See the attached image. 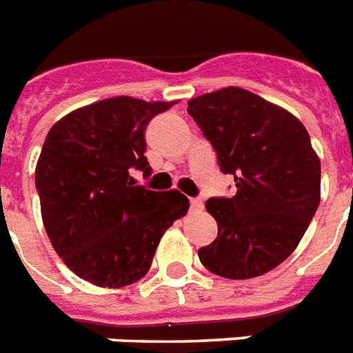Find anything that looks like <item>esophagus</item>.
<instances>
[{
  "instance_id": "obj_1",
  "label": "esophagus",
  "mask_w": 353,
  "mask_h": 353,
  "mask_svg": "<svg viewBox=\"0 0 353 353\" xmlns=\"http://www.w3.org/2000/svg\"><path fill=\"white\" fill-rule=\"evenodd\" d=\"M189 203H191V211H202L203 209V200L202 198H191L189 200Z\"/></svg>"
}]
</instances>
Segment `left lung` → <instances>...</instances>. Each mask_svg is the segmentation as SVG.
I'll return each instance as SVG.
<instances>
[{
	"mask_svg": "<svg viewBox=\"0 0 353 353\" xmlns=\"http://www.w3.org/2000/svg\"><path fill=\"white\" fill-rule=\"evenodd\" d=\"M218 165L236 182L231 198H209L216 240L198 250L212 274L261 276L301 241L321 198V162L292 113L243 88L218 90L188 103Z\"/></svg>",
	"mask_w": 353,
	"mask_h": 353,
	"instance_id": "8db88e82",
	"label": "left lung"
}]
</instances>
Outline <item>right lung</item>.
I'll return each instance as SVG.
<instances>
[{
  "instance_id": "1",
  "label": "right lung",
  "mask_w": 353,
  "mask_h": 353,
  "mask_svg": "<svg viewBox=\"0 0 353 353\" xmlns=\"http://www.w3.org/2000/svg\"><path fill=\"white\" fill-rule=\"evenodd\" d=\"M173 104L104 99L48 131L36 165L41 216L55 252L84 281L121 288L144 278L162 234L185 216L180 191H150L131 176L151 174L145 126Z\"/></svg>"
}]
</instances>
